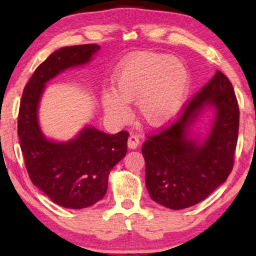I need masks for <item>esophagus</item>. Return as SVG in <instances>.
I'll use <instances>...</instances> for the list:
<instances>
[{"mask_svg": "<svg viewBox=\"0 0 256 256\" xmlns=\"http://www.w3.org/2000/svg\"><path fill=\"white\" fill-rule=\"evenodd\" d=\"M140 144V138L136 135H130L128 138V148L136 149Z\"/></svg>", "mask_w": 256, "mask_h": 256, "instance_id": "34e87169", "label": "esophagus"}]
</instances>
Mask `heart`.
<instances>
[{"label": "heart", "instance_id": "b5f03b06", "mask_svg": "<svg viewBox=\"0 0 256 256\" xmlns=\"http://www.w3.org/2000/svg\"><path fill=\"white\" fill-rule=\"evenodd\" d=\"M190 88V73L180 59L162 54H136L118 66L113 90H104L101 104L112 120L128 118L127 104L149 127H163L180 114Z\"/></svg>", "mask_w": 256, "mask_h": 256}]
</instances>
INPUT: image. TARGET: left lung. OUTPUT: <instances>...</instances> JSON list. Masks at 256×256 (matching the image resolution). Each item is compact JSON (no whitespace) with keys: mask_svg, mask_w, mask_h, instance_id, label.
I'll return each mask as SVG.
<instances>
[{"mask_svg":"<svg viewBox=\"0 0 256 256\" xmlns=\"http://www.w3.org/2000/svg\"><path fill=\"white\" fill-rule=\"evenodd\" d=\"M206 111L212 114L209 130L204 136H196L193 128ZM238 132L239 106L233 86L216 71L176 124L143 144L150 198L171 210L208 198L232 171Z\"/></svg>","mask_w":256,"mask_h":256,"instance_id":"8db88e82","label":"left lung"}]
</instances>
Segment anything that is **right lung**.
<instances>
[{
  "mask_svg": "<svg viewBox=\"0 0 256 256\" xmlns=\"http://www.w3.org/2000/svg\"><path fill=\"white\" fill-rule=\"evenodd\" d=\"M98 44L56 50L36 68L24 87L18 114V138L34 185L62 208L92 206L107 192L110 170L127 154L128 132L110 135L86 124L68 141L48 138L40 124V104L46 84L68 70L92 62Z\"/></svg>",
  "mask_w": 256,
  "mask_h": 256,
  "instance_id": "1",
  "label": "right lung"
}]
</instances>
